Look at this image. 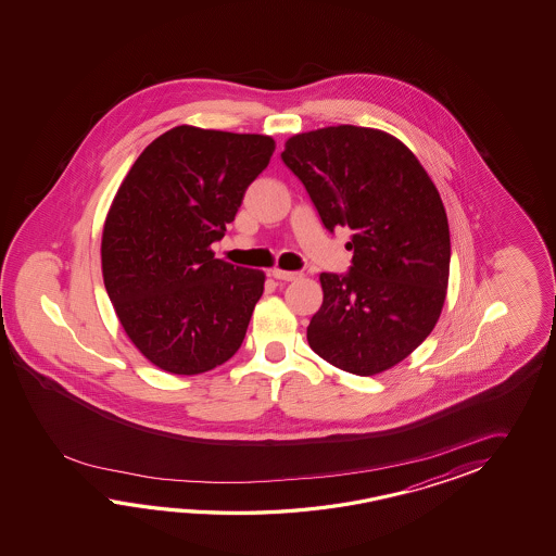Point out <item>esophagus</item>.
I'll return each instance as SVG.
<instances>
[{
    "label": "esophagus",
    "mask_w": 556,
    "mask_h": 556,
    "mask_svg": "<svg viewBox=\"0 0 556 556\" xmlns=\"http://www.w3.org/2000/svg\"><path fill=\"white\" fill-rule=\"evenodd\" d=\"M273 276L276 280H282V282H292L295 280L300 274L298 273H288V270H280V268H274Z\"/></svg>",
    "instance_id": "34e87169"
}]
</instances>
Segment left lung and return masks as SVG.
Masks as SVG:
<instances>
[{"mask_svg":"<svg viewBox=\"0 0 556 556\" xmlns=\"http://www.w3.org/2000/svg\"><path fill=\"white\" fill-rule=\"evenodd\" d=\"M282 161L324 226L352 230L350 270L319 276L309 348L355 376L390 369L431 333L445 302L450 225L435 185L402 141L354 125L294 135Z\"/></svg>","mask_w":556,"mask_h":556,"instance_id":"obj_1","label":"left lung"}]
</instances>
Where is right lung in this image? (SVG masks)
Masks as SVG:
<instances>
[{
	"label": "right lung",
	"mask_w": 556,
	"mask_h": 556,
	"mask_svg": "<svg viewBox=\"0 0 556 556\" xmlns=\"http://www.w3.org/2000/svg\"><path fill=\"white\" fill-rule=\"evenodd\" d=\"M273 139L180 125L130 166L106 214L101 262L121 326L151 364L197 376L249 330L264 273L214 258Z\"/></svg>",
	"instance_id": "1"
}]
</instances>
